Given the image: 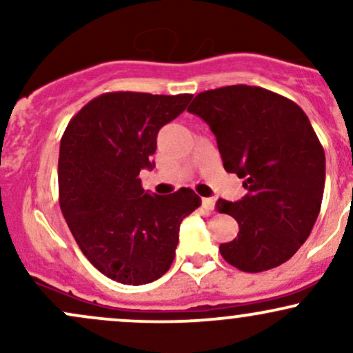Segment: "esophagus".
Instances as JSON below:
<instances>
[{"instance_id": "34e87169", "label": "esophagus", "mask_w": 353, "mask_h": 353, "mask_svg": "<svg viewBox=\"0 0 353 353\" xmlns=\"http://www.w3.org/2000/svg\"><path fill=\"white\" fill-rule=\"evenodd\" d=\"M214 208H216V199L214 197H204L202 199V209L208 210V212H212Z\"/></svg>"}]
</instances>
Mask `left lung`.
Wrapping results in <instances>:
<instances>
[{
	"label": "left lung",
	"instance_id": "8db88e82",
	"mask_svg": "<svg viewBox=\"0 0 353 353\" xmlns=\"http://www.w3.org/2000/svg\"><path fill=\"white\" fill-rule=\"evenodd\" d=\"M209 124L224 169L244 179L241 201L219 199L239 224L221 255L242 272L289 261L310 236L322 205L325 154L309 117L294 101L236 84L199 92L188 108Z\"/></svg>",
	"mask_w": 353,
	"mask_h": 353
}]
</instances>
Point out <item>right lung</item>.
Instances as JSON below:
<instances>
[{
  "label": "right lung",
  "mask_w": 353,
  "mask_h": 353,
  "mask_svg": "<svg viewBox=\"0 0 353 353\" xmlns=\"http://www.w3.org/2000/svg\"><path fill=\"white\" fill-rule=\"evenodd\" d=\"M192 94L106 92L84 106L61 137L59 205L81 252L101 274L143 285L168 272L182 219L201 205L189 188L145 192L141 169L154 168L157 132Z\"/></svg>",
  "instance_id": "obj_1"
}]
</instances>
